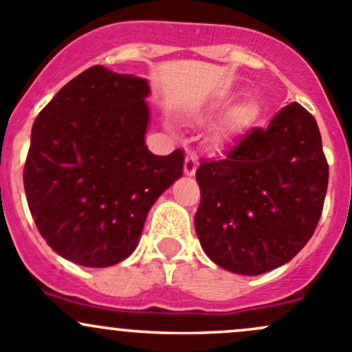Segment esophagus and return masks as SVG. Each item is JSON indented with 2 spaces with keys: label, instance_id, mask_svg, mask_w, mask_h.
Instances as JSON below:
<instances>
[{
  "label": "esophagus",
  "instance_id": "obj_1",
  "mask_svg": "<svg viewBox=\"0 0 352 352\" xmlns=\"http://www.w3.org/2000/svg\"><path fill=\"white\" fill-rule=\"evenodd\" d=\"M198 168V161H197V155L188 152L186 157H184V175L186 176H195Z\"/></svg>",
  "mask_w": 352,
  "mask_h": 352
}]
</instances>
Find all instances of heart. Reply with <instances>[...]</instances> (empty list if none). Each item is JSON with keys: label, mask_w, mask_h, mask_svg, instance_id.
Instances as JSON below:
<instances>
[{"label": "heart", "mask_w": 352, "mask_h": 352, "mask_svg": "<svg viewBox=\"0 0 352 352\" xmlns=\"http://www.w3.org/2000/svg\"><path fill=\"white\" fill-rule=\"evenodd\" d=\"M227 107H229V101L222 100L215 104V110L213 111H222V110H226ZM252 117H254V115H252L251 108L245 107V104H242V107L234 108V110L227 115L223 126H226V130L229 133L239 132V130H242L244 126H248L249 123L252 122Z\"/></svg>", "instance_id": "1"}]
</instances>
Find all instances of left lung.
Segmentation results:
<instances>
[{
  "instance_id": "8db88e82",
  "label": "left lung",
  "mask_w": 352,
  "mask_h": 352,
  "mask_svg": "<svg viewBox=\"0 0 352 352\" xmlns=\"http://www.w3.org/2000/svg\"><path fill=\"white\" fill-rule=\"evenodd\" d=\"M197 181L195 229L206 256L237 274L274 270L302 251L324 208L329 164L317 122L289 103L223 159L201 161Z\"/></svg>"
}]
</instances>
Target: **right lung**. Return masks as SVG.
<instances>
[{
    "mask_svg": "<svg viewBox=\"0 0 352 352\" xmlns=\"http://www.w3.org/2000/svg\"><path fill=\"white\" fill-rule=\"evenodd\" d=\"M149 91L144 78L93 66L35 118L28 208L47 244L72 263L108 267L129 257L151 206L183 175V151L147 149Z\"/></svg>",
    "mask_w": 352,
    "mask_h": 352,
    "instance_id": "1",
    "label": "right lung"
}]
</instances>
